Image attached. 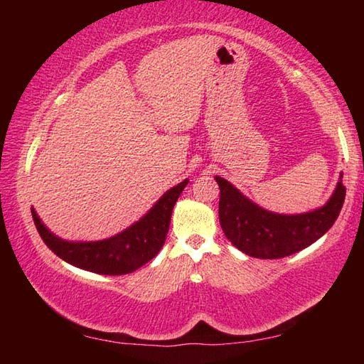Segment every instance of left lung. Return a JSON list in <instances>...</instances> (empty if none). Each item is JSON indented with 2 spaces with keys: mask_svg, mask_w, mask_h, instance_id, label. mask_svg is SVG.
Here are the masks:
<instances>
[{
  "mask_svg": "<svg viewBox=\"0 0 364 364\" xmlns=\"http://www.w3.org/2000/svg\"><path fill=\"white\" fill-rule=\"evenodd\" d=\"M215 180L221 230L234 247L255 258H282L308 247L329 231L345 200V186L338 181L328 204L318 210L278 215L255 205L223 178Z\"/></svg>",
  "mask_w": 364,
  "mask_h": 364,
  "instance_id": "8db88e82",
  "label": "left lung"
}]
</instances>
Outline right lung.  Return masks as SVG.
<instances>
[{"mask_svg":"<svg viewBox=\"0 0 364 364\" xmlns=\"http://www.w3.org/2000/svg\"><path fill=\"white\" fill-rule=\"evenodd\" d=\"M186 184L188 180H184L167 191L138 223L114 237L97 242L63 241L46 230L33 208L32 217L45 244L67 263L100 274H127L152 260L162 249L168 232L171 212Z\"/></svg>","mask_w":364,"mask_h":364,"instance_id":"right-lung-1","label":"right lung"}]
</instances>
